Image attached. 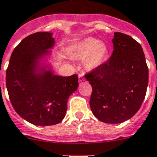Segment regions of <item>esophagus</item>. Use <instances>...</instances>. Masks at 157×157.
<instances>
[{"label":"esophagus","instance_id":"34e87169","mask_svg":"<svg viewBox=\"0 0 157 157\" xmlns=\"http://www.w3.org/2000/svg\"><path fill=\"white\" fill-rule=\"evenodd\" d=\"M84 81H85V77H84L82 75H78V82L79 83L84 82Z\"/></svg>","mask_w":157,"mask_h":157}]
</instances>
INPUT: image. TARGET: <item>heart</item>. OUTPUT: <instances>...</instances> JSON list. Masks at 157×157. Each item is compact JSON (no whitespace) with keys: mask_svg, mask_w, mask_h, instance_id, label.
I'll use <instances>...</instances> for the list:
<instances>
[{"mask_svg":"<svg viewBox=\"0 0 157 157\" xmlns=\"http://www.w3.org/2000/svg\"><path fill=\"white\" fill-rule=\"evenodd\" d=\"M109 49L106 43L92 37H87L74 45L72 56L85 60V66L88 71H94L104 64L108 59Z\"/></svg>","mask_w":157,"mask_h":157,"instance_id":"1","label":"heart"}]
</instances>
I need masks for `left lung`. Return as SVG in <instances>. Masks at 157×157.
<instances>
[{
  "instance_id": "1",
  "label": "left lung",
  "mask_w": 157,
  "mask_h": 157,
  "mask_svg": "<svg viewBox=\"0 0 157 157\" xmlns=\"http://www.w3.org/2000/svg\"><path fill=\"white\" fill-rule=\"evenodd\" d=\"M114 50L108 62L85 78L92 87L90 107L101 121L119 124L131 118L147 93L149 71L140 44L114 33Z\"/></svg>"
}]
</instances>
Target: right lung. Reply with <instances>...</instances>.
<instances>
[{"label": "right lung", "instance_id": "1", "mask_svg": "<svg viewBox=\"0 0 157 157\" xmlns=\"http://www.w3.org/2000/svg\"><path fill=\"white\" fill-rule=\"evenodd\" d=\"M52 36L38 32L24 38L13 49L6 73L13 108L23 119L37 126L61 122L68 99L78 86L77 75H55L49 62L56 43Z\"/></svg>", "mask_w": 157, "mask_h": 157}]
</instances>
